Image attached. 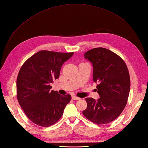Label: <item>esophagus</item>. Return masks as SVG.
I'll use <instances>...</instances> for the list:
<instances>
[{
    "instance_id": "1",
    "label": "esophagus",
    "mask_w": 148,
    "mask_h": 148,
    "mask_svg": "<svg viewBox=\"0 0 148 148\" xmlns=\"http://www.w3.org/2000/svg\"><path fill=\"white\" fill-rule=\"evenodd\" d=\"M71 98H72L73 100H75V101H78V100L80 99L79 97H78L75 96H73L72 97H71Z\"/></svg>"
}]
</instances>
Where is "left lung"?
Here are the masks:
<instances>
[{"label":"left lung","instance_id":"left-lung-1","mask_svg":"<svg viewBox=\"0 0 148 148\" xmlns=\"http://www.w3.org/2000/svg\"><path fill=\"white\" fill-rule=\"evenodd\" d=\"M84 56L92 64L93 81L98 84L100 98H86L87 108L83 114L96 124L110 123L121 114L127 103L130 78L127 65L117 54L103 47L94 48Z\"/></svg>","mask_w":148,"mask_h":148}]
</instances>
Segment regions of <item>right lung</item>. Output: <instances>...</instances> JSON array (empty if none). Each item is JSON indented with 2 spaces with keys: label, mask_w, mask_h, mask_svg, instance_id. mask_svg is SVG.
<instances>
[{
  "label": "right lung",
  "mask_w": 148,
  "mask_h": 148,
  "mask_svg": "<svg viewBox=\"0 0 148 148\" xmlns=\"http://www.w3.org/2000/svg\"><path fill=\"white\" fill-rule=\"evenodd\" d=\"M73 52L39 51L22 65L16 79L17 99L27 117L39 126L56 123L63 115L71 96L51 90L60 69Z\"/></svg>",
  "instance_id": "right-lung-1"
}]
</instances>
